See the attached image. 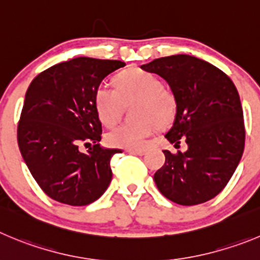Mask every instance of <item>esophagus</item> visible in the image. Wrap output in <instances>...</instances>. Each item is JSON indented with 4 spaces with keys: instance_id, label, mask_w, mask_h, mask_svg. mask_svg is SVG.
<instances>
[{
    "instance_id": "obj_1",
    "label": "esophagus",
    "mask_w": 260,
    "mask_h": 260,
    "mask_svg": "<svg viewBox=\"0 0 260 260\" xmlns=\"http://www.w3.org/2000/svg\"><path fill=\"white\" fill-rule=\"evenodd\" d=\"M127 151L129 152V154L140 155V156H141V155L146 154V151H145V150H141V149H129V150H127Z\"/></svg>"
}]
</instances>
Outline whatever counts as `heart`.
I'll list each match as a JSON object with an SVG mask.
<instances>
[{
    "mask_svg": "<svg viewBox=\"0 0 260 260\" xmlns=\"http://www.w3.org/2000/svg\"><path fill=\"white\" fill-rule=\"evenodd\" d=\"M115 89L100 84L94 89L93 106L97 118L105 127L118 122L123 104L133 103V116L137 120L122 123L106 133V142L113 147L140 149L156 127L173 123L178 110L177 96L152 73L140 68L123 70L114 78Z\"/></svg>",
    "mask_w": 260,
    "mask_h": 260,
    "instance_id": "1",
    "label": "heart"
}]
</instances>
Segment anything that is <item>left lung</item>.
I'll return each mask as SVG.
<instances>
[{"mask_svg":"<svg viewBox=\"0 0 260 260\" xmlns=\"http://www.w3.org/2000/svg\"><path fill=\"white\" fill-rule=\"evenodd\" d=\"M141 69L166 79L178 110L166 138L185 152L164 150L166 163L154 174L157 188L179 205H198L217 196L231 179L245 146L239 92L229 75L190 55L152 60Z\"/></svg>","mask_w":260,"mask_h":260,"instance_id":"1","label":"left lung"}]
</instances>
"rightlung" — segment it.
Returning a JSON list of instances; mask_svg holds the SVG:
<instances>
[{"label":"right lung","mask_w":260,"mask_h":260,"mask_svg":"<svg viewBox=\"0 0 260 260\" xmlns=\"http://www.w3.org/2000/svg\"><path fill=\"white\" fill-rule=\"evenodd\" d=\"M119 60L75 57L40 73L29 84L18 124L21 156L43 192L59 203L83 207L100 198L111 182L103 127L93 106L94 89ZM82 144L92 146L87 154Z\"/></svg>","instance_id":"1"}]
</instances>
